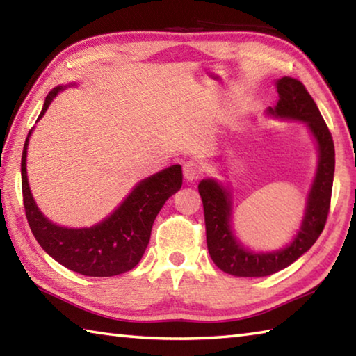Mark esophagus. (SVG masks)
Wrapping results in <instances>:
<instances>
[{
    "label": "esophagus",
    "mask_w": 356,
    "mask_h": 356,
    "mask_svg": "<svg viewBox=\"0 0 356 356\" xmlns=\"http://www.w3.org/2000/svg\"><path fill=\"white\" fill-rule=\"evenodd\" d=\"M184 176L186 180H196L201 176V166L196 161H186L184 165Z\"/></svg>",
    "instance_id": "34e87169"
}]
</instances>
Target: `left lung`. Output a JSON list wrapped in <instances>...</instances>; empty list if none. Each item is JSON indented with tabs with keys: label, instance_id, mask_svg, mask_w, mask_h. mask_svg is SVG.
I'll use <instances>...</instances> for the list:
<instances>
[{
	"label": "left lung",
	"instance_id": "obj_1",
	"mask_svg": "<svg viewBox=\"0 0 356 356\" xmlns=\"http://www.w3.org/2000/svg\"><path fill=\"white\" fill-rule=\"evenodd\" d=\"M276 86H278L280 100L273 110L270 108L268 113L280 118L303 120L308 124L318 144L316 180L309 193L308 207H306L298 236L287 248L273 252H261V254L246 251L234 238L231 226H229V218H231L229 193L215 180H201L197 190H200L204 207L209 254L216 267L234 276L259 278V276L273 275L289 267L316 243L328 218L334 176L333 136L303 83L297 78L282 76Z\"/></svg>",
	"mask_w": 356,
	"mask_h": 356
}]
</instances>
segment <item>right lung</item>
I'll return each mask as SVG.
<instances>
[{"instance_id":"right-lung-1","label":"right lung","mask_w":356,"mask_h":356,"mask_svg":"<svg viewBox=\"0 0 356 356\" xmlns=\"http://www.w3.org/2000/svg\"><path fill=\"white\" fill-rule=\"evenodd\" d=\"M58 86L47 95L39 119L61 91ZM28 134L22 154V191L28 225L39 245L56 262L84 276H114L129 272L141 261L147 248L155 216L182 186V168L174 165L143 180L120 207L100 225L88 229H67L53 225L39 212L26 176Z\"/></svg>"}]
</instances>
